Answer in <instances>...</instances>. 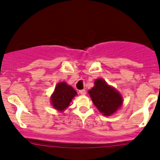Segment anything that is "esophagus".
Here are the masks:
<instances>
[{"instance_id": "1", "label": "esophagus", "mask_w": 160, "mask_h": 160, "mask_svg": "<svg viewBox=\"0 0 160 160\" xmlns=\"http://www.w3.org/2000/svg\"><path fill=\"white\" fill-rule=\"evenodd\" d=\"M79 93H80V95H86V90H85V89H82V90H80V91H79Z\"/></svg>"}]
</instances>
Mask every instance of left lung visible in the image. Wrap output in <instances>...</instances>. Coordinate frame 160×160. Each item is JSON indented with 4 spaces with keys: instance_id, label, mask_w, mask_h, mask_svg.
<instances>
[{
    "instance_id": "left-lung-1",
    "label": "left lung",
    "mask_w": 160,
    "mask_h": 160,
    "mask_svg": "<svg viewBox=\"0 0 160 160\" xmlns=\"http://www.w3.org/2000/svg\"><path fill=\"white\" fill-rule=\"evenodd\" d=\"M88 94L100 112L106 116L114 114L122 106V95L103 79L95 80V86Z\"/></svg>"
}]
</instances>
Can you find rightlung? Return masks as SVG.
<instances>
[{"label": "right lung", "mask_w": 160, "mask_h": 160, "mask_svg": "<svg viewBox=\"0 0 160 160\" xmlns=\"http://www.w3.org/2000/svg\"><path fill=\"white\" fill-rule=\"evenodd\" d=\"M77 95V92L65 82L57 83L51 97V104L57 110L64 111L68 107L72 99Z\"/></svg>", "instance_id": "add662e5"}]
</instances>
